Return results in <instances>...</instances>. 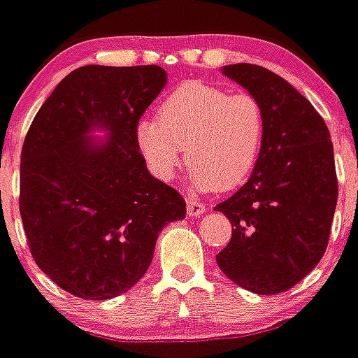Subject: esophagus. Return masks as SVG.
<instances>
[{
  "label": "esophagus",
  "instance_id": "34e87169",
  "mask_svg": "<svg viewBox=\"0 0 358 358\" xmlns=\"http://www.w3.org/2000/svg\"><path fill=\"white\" fill-rule=\"evenodd\" d=\"M206 211V206L200 200L189 199L187 200V215L189 217H200Z\"/></svg>",
  "mask_w": 358,
  "mask_h": 358
}]
</instances>
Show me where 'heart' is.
Listing matches in <instances>:
<instances>
[{
	"label": "heart",
	"mask_w": 358,
	"mask_h": 358,
	"mask_svg": "<svg viewBox=\"0 0 358 358\" xmlns=\"http://www.w3.org/2000/svg\"><path fill=\"white\" fill-rule=\"evenodd\" d=\"M264 132L266 119L257 97L187 80L165 95L158 117L139 121L136 143L159 180L173 178L185 149L194 187L226 191L254 171Z\"/></svg>",
	"instance_id": "b5f03b06"
}]
</instances>
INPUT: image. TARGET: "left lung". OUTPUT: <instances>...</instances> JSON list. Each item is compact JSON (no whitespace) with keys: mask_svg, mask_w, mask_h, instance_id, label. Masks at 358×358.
Wrapping results in <instances>:
<instances>
[{"mask_svg":"<svg viewBox=\"0 0 358 358\" xmlns=\"http://www.w3.org/2000/svg\"><path fill=\"white\" fill-rule=\"evenodd\" d=\"M257 97L266 132L254 173L217 206L231 239L217 263L229 280L255 294H280L320 263L329 243L338 180L322 115L283 77L254 64L226 66Z\"/></svg>","mask_w":358,"mask_h":358,"instance_id":"obj_1","label":"left lung"}]
</instances>
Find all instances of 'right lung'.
Here are the masks:
<instances>
[{
  "label": "right lung",
  "instance_id": "right-lung-1",
  "mask_svg": "<svg viewBox=\"0 0 358 358\" xmlns=\"http://www.w3.org/2000/svg\"><path fill=\"white\" fill-rule=\"evenodd\" d=\"M159 66H83L64 77L29 127L20 164V215L34 263L83 300L138 283L184 196L150 176L136 127L164 90ZM106 128L94 144L85 134Z\"/></svg>",
  "mask_w": 358,
  "mask_h": 358
}]
</instances>
